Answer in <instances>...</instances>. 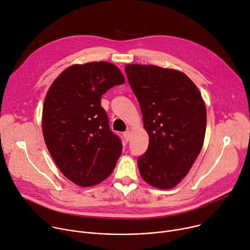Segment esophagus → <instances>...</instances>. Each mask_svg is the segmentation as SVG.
<instances>
[{
    "label": "esophagus",
    "mask_w": 250,
    "mask_h": 250,
    "mask_svg": "<svg viewBox=\"0 0 250 250\" xmlns=\"http://www.w3.org/2000/svg\"><path fill=\"white\" fill-rule=\"evenodd\" d=\"M124 137L125 138L126 141H128V140L130 139V137H131V131H130V130L125 131V132H124Z\"/></svg>",
    "instance_id": "1"
}]
</instances>
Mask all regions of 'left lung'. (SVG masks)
<instances>
[{
	"instance_id": "obj_1",
	"label": "left lung",
	"mask_w": 250,
	"mask_h": 250,
	"mask_svg": "<svg viewBox=\"0 0 250 250\" xmlns=\"http://www.w3.org/2000/svg\"><path fill=\"white\" fill-rule=\"evenodd\" d=\"M125 70L149 135L146 152L137 159L139 173L155 188H174L203 147L205 102L194 82L179 70L140 64H126Z\"/></svg>"
}]
</instances>
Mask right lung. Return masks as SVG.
<instances>
[{
    "mask_svg": "<svg viewBox=\"0 0 250 250\" xmlns=\"http://www.w3.org/2000/svg\"><path fill=\"white\" fill-rule=\"evenodd\" d=\"M124 83L113 63L88 62L66 68L46 93L42 122L46 147L62 174L78 186L106 179L122 154L101 98Z\"/></svg>",
    "mask_w": 250,
    "mask_h": 250,
    "instance_id": "right-lung-1",
    "label": "right lung"
}]
</instances>
